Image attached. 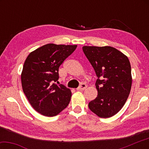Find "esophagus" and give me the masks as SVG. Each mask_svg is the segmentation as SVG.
<instances>
[{"mask_svg":"<svg viewBox=\"0 0 149 149\" xmlns=\"http://www.w3.org/2000/svg\"><path fill=\"white\" fill-rule=\"evenodd\" d=\"M87 88V85L85 84H81V85L79 86V87L77 88L78 91H84Z\"/></svg>","mask_w":149,"mask_h":149,"instance_id":"34e87169","label":"esophagus"}]
</instances>
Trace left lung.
<instances>
[{"label":"left lung","mask_w":149,"mask_h":149,"mask_svg":"<svg viewBox=\"0 0 149 149\" xmlns=\"http://www.w3.org/2000/svg\"><path fill=\"white\" fill-rule=\"evenodd\" d=\"M83 51L98 77V95L89 109L103 118L112 117L125 104L132 88V70L128 58L112 47H83Z\"/></svg>","instance_id":"1"}]
</instances>
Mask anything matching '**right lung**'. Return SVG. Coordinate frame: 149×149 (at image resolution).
Wrapping results in <instances>:
<instances>
[{
	"instance_id": "1",
	"label": "right lung",
	"mask_w": 149,
	"mask_h": 149,
	"mask_svg": "<svg viewBox=\"0 0 149 149\" xmlns=\"http://www.w3.org/2000/svg\"><path fill=\"white\" fill-rule=\"evenodd\" d=\"M77 45L47 44L31 52L24 62L22 89L32 107L42 115L52 117L66 108L72 92L56 85L60 65L73 53Z\"/></svg>"
}]
</instances>
